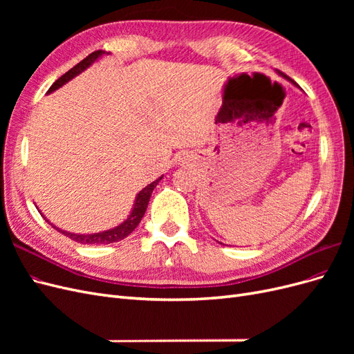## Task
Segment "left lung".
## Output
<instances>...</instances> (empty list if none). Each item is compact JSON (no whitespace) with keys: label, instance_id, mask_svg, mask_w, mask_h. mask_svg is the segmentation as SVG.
<instances>
[{"label":"left lung","instance_id":"1","mask_svg":"<svg viewBox=\"0 0 354 354\" xmlns=\"http://www.w3.org/2000/svg\"><path fill=\"white\" fill-rule=\"evenodd\" d=\"M279 73H281V75H282V77H285V78H286V80H289V81H291V82H292V84H294V85H297V87H298V84H297V82H295V81H292V80H291V78H288V77H286V75H285V73H282V72H279Z\"/></svg>","mask_w":354,"mask_h":354}]
</instances>
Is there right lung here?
<instances>
[{
  "instance_id": "add662e5",
  "label": "right lung",
  "mask_w": 354,
  "mask_h": 354,
  "mask_svg": "<svg viewBox=\"0 0 354 354\" xmlns=\"http://www.w3.org/2000/svg\"><path fill=\"white\" fill-rule=\"evenodd\" d=\"M103 55H104V51H102V50L93 51L91 55H88L84 60H81V62L78 63V65H75V66H73L72 69H69L66 73H63L62 77H60L55 84L51 85V87L48 88L47 93H51V91H55V90L60 88L62 85H65V84H66L68 81H71L73 77H77L78 73H81L82 71L87 69V68L91 65V63H94L95 60H97V59H99L100 56H103ZM160 178H162V177H159L158 180L152 181L151 185L146 186L143 190L138 192V195H137L136 202H134V208H133L130 216H128V218H127L124 223H121L120 226H116V227H113V229H111V230L100 232V233H93V234H75V233H68V232H65V230H60V229H57V227H55V226H53V227H55V229L59 230V232H62L63 234H65V236L71 238L72 241L78 242V243H88V245L106 243V245H108V243H113V242H118V241H122L124 238H127L128 234H130V233L138 226V223H140V220L143 218L145 212H146V208H147L149 199H151L152 192H153V189L156 187V185L160 181Z\"/></svg>"
}]
</instances>
